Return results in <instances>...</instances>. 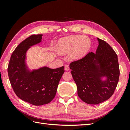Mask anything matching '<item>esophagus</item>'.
Instances as JSON below:
<instances>
[{
    "label": "esophagus",
    "mask_w": 130,
    "mask_h": 130,
    "mask_svg": "<svg viewBox=\"0 0 130 130\" xmlns=\"http://www.w3.org/2000/svg\"><path fill=\"white\" fill-rule=\"evenodd\" d=\"M64 69L66 71H68V70H69V66L68 65H65L64 66Z\"/></svg>",
    "instance_id": "34e87169"
}]
</instances>
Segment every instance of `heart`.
<instances>
[{
  "mask_svg": "<svg viewBox=\"0 0 130 130\" xmlns=\"http://www.w3.org/2000/svg\"><path fill=\"white\" fill-rule=\"evenodd\" d=\"M92 46L90 39L83 35H71L61 38L58 43L57 52L60 54H69L72 60H78L87 55Z\"/></svg>",
  "mask_w": 130,
  "mask_h": 130,
  "instance_id": "b5f03b06",
  "label": "heart"
}]
</instances>
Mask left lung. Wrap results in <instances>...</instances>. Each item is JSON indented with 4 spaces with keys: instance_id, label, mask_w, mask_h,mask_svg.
I'll list each match as a JSON object with an SVG mask.
<instances>
[{
    "instance_id": "1",
    "label": "left lung",
    "mask_w": 130,
    "mask_h": 130,
    "mask_svg": "<svg viewBox=\"0 0 130 130\" xmlns=\"http://www.w3.org/2000/svg\"><path fill=\"white\" fill-rule=\"evenodd\" d=\"M97 40L99 45L95 53L90 52L69 65L78 96L90 105L100 104L111 98L120 74L117 54L107 43L99 38Z\"/></svg>"
}]
</instances>
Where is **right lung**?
Instances as JSON below:
<instances>
[{
  "mask_svg": "<svg viewBox=\"0 0 130 130\" xmlns=\"http://www.w3.org/2000/svg\"><path fill=\"white\" fill-rule=\"evenodd\" d=\"M43 35H33L22 42L11 56L7 68L14 93L22 100L35 106L49 103L55 96L64 67L56 69L46 66L30 70L26 53L31 46L42 42Z\"/></svg>",
  "mask_w": 130,
  "mask_h": 130,
  "instance_id": "obj_1",
  "label": "right lung"
}]
</instances>
